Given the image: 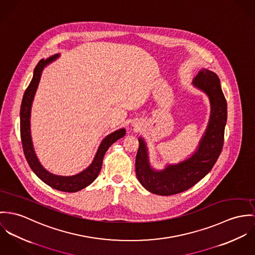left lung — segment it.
<instances>
[{
    "instance_id": "8db88e82",
    "label": "left lung",
    "mask_w": 255,
    "mask_h": 255,
    "mask_svg": "<svg viewBox=\"0 0 255 255\" xmlns=\"http://www.w3.org/2000/svg\"><path fill=\"white\" fill-rule=\"evenodd\" d=\"M193 86L206 94L210 102L207 127L196 151L187 159L167 164L164 169H154L149 162L148 149L143 138H139L136 155V175L141 186L159 196L182 193L200 181L212 169L224 143L227 122V102L216 73L201 69L193 80Z\"/></svg>"
}]
</instances>
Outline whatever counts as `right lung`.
Wrapping results in <instances>:
<instances>
[{"label":"right lung","instance_id":"add662e5","mask_svg":"<svg viewBox=\"0 0 255 255\" xmlns=\"http://www.w3.org/2000/svg\"><path fill=\"white\" fill-rule=\"evenodd\" d=\"M58 57L59 55L57 54L52 57H48L47 59H44V58L41 59L34 69L33 78L23 95L22 102H21L20 136H21L22 147H23L25 158L28 162L30 168L36 174V176L39 179H41L45 184L52 187L53 189H56L57 191L66 192V193H75L88 187L97 179L102 168L103 159L107 150L114 141L125 136L126 130L124 128H121L114 131L112 134L108 135L100 143V146L96 152V155L92 163L86 169L79 172L78 174L71 175V176H61V175L51 173L50 171L43 167V165L40 163L35 153L32 138H31V129H30L31 109H32V103H33L44 68L51 62L55 61Z\"/></svg>","mask_w":255,"mask_h":255}]
</instances>
